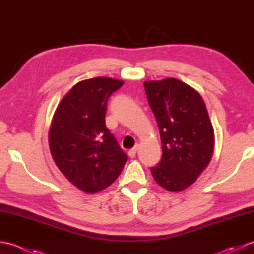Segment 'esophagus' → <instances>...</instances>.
Listing matches in <instances>:
<instances>
[{
    "mask_svg": "<svg viewBox=\"0 0 254 254\" xmlns=\"http://www.w3.org/2000/svg\"><path fill=\"white\" fill-rule=\"evenodd\" d=\"M137 149H138V145H136V146H134L132 149L128 150V156H130L131 158H134V157H135Z\"/></svg>",
    "mask_w": 254,
    "mask_h": 254,
    "instance_id": "esophagus-1",
    "label": "esophagus"
}]
</instances>
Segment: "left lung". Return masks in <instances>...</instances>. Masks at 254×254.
Instances as JSON below:
<instances>
[{
	"label": "left lung",
	"instance_id": "obj_1",
	"mask_svg": "<svg viewBox=\"0 0 254 254\" xmlns=\"http://www.w3.org/2000/svg\"><path fill=\"white\" fill-rule=\"evenodd\" d=\"M157 121L163 157L150 168L155 181L179 192L196 181L214 152V128L204 100L191 86L177 78L144 82Z\"/></svg>",
	"mask_w": 254,
	"mask_h": 254
}]
</instances>
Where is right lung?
Wrapping results in <instances>:
<instances>
[{
    "instance_id": "right-lung-1",
    "label": "right lung",
    "mask_w": 254,
    "mask_h": 254,
    "mask_svg": "<svg viewBox=\"0 0 254 254\" xmlns=\"http://www.w3.org/2000/svg\"><path fill=\"white\" fill-rule=\"evenodd\" d=\"M123 84L110 77L82 80L63 97L53 116L52 158L66 179L85 193L105 190L127 160L105 122L107 101Z\"/></svg>"
}]
</instances>
